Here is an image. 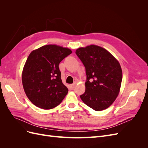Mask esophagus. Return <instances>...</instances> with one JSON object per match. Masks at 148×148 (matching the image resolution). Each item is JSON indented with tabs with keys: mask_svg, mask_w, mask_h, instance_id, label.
Here are the masks:
<instances>
[{
	"mask_svg": "<svg viewBox=\"0 0 148 148\" xmlns=\"http://www.w3.org/2000/svg\"><path fill=\"white\" fill-rule=\"evenodd\" d=\"M75 85H76V83H73V84H70V88H71V89H73V88H75Z\"/></svg>",
	"mask_w": 148,
	"mask_h": 148,
	"instance_id": "obj_1",
	"label": "esophagus"
}]
</instances>
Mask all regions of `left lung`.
<instances>
[{
    "label": "left lung",
    "instance_id": "8db88e82",
    "mask_svg": "<svg viewBox=\"0 0 148 148\" xmlns=\"http://www.w3.org/2000/svg\"><path fill=\"white\" fill-rule=\"evenodd\" d=\"M86 69L85 92L80 96L85 104L96 111L104 110L119 95L122 71L118 60L106 49L96 45L75 52Z\"/></svg>",
    "mask_w": 148,
    "mask_h": 148
}]
</instances>
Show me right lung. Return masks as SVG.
<instances>
[{"label":"right lung","mask_w":148,"mask_h":148,"mask_svg":"<svg viewBox=\"0 0 148 148\" xmlns=\"http://www.w3.org/2000/svg\"><path fill=\"white\" fill-rule=\"evenodd\" d=\"M72 53L70 49L46 45L30 53L22 72L25 92L34 105L43 109L60 104L69 89L62 83L59 64Z\"/></svg>","instance_id":"1"}]
</instances>
